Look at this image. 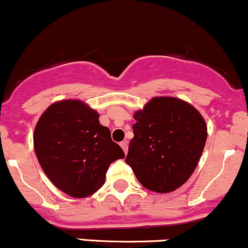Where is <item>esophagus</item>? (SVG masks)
Returning <instances> with one entry per match:
<instances>
[{
    "mask_svg": "<svg viewBox=\"0 0 248 248\" xmlns=\"http://www.w3.org/2000/svg\"><path fill=\"white\" fill-rule=\"evenodd\" d=\"M121 146H122V149L124 150L125 155H126V154H127V149H129V144H127V140L122 141V143H121Z\"/></svg>",
    "mask_w": 248,
    "mask_h": 248,
    "instance_id": "34e87169",
    "label": "esophagus"
}]
</instances>
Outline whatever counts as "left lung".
Returning <instances> with one entry per match:
<instances>
[{"label":"left lung","mask_w":248,"mask_h":248,"mask_svg":"<svg viewBox=\"0 0 248 248\" xmlns=\"http://www.w3.org/2000/svg\"><path fill=\"white\" fill-rule=\"evenodd\" d=\"M133 118V138L125 163L144 187L169 193L187 182L207 139L204 117L176 97H154Z\"/></svg>","instance_id":"1"}]
</instances>
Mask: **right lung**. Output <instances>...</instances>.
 Segmentation results:
<instances>
[{"instance_id": "obj_1", "label": "right lung", "mask_w": 248, "mask_h": 248, "mask_svg": "<svg viewBox=\"0 0 248 248\" xmlns=\"http://www.w3.org/2000/svg\"><path fill=\"white\" fill-rule=\"evenodd\" d=\"M99 113L79 99L52 103L35 126L34 149L42 170L58 190L87 198L104 185L110 164L125 157Z\"/></svg>"}]
</instances>
